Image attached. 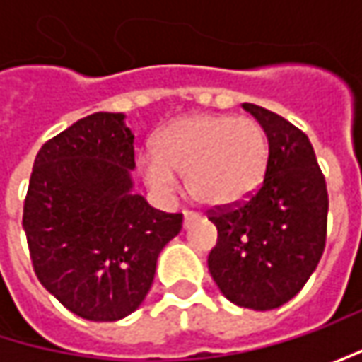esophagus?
Here are the masks:
<instances>
[{"mask_svg":"<svg viewBox=\"0 0 362 362\" xmlns=\"http://www.w3.org/2000/svg\"><path fill=\"white\" fill-rule=\"evenodd\" d=\"M197 219H199V216H197V214L185 211V214H183V228H185V230H189V226H191V223H195Z\"/></svg>","mask_w":362,"mask_h":362,"instance_id":"esophagus-1","label":"esophagus"}]
</instances>
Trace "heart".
<instances>
[{
    "label": "heart",
    "mask_w": 362,
    "mask_h": 362,
    "mask_svg": "<svg viewBox=\"0 0 362 362\" xmlns=\"http://www.w3.org/2000/svg\"><path fill=\"white\" fill-rule=\"evenodd\" d=\"M270 157L268 134L256 120L197 112L165 124L153 153L136 160L141 179L160 202H173L185 175L189 195L207 207H231L262 183Z\"/></svg>",
    "instance_id": "obj_1"
}]
</instances>
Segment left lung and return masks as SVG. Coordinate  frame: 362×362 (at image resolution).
<instances>
[{
    "mask_svg": "<svg viewBox=\"0 0 362 362\" xmlns=\"http://www.w3.org/2000/svg\"><path fill=\"white\" fill-rule=\"evenodd\" d=\"M242 106L268 134V167L247 202L209 216L217 243L207 266L219 292L235 306L272 310L294 298L320 262L327 183L304 132L262 106Z\"/></svg>",
    "mask_w": 362,
    "mask_h": 362,
    "instance_id": "left-lung-1",
    "label": "left lung"
}]
</instances>
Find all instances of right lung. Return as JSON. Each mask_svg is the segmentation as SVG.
<instances>
[{"instance_id":"right-lung-1","label":"right lung","mask_w":362,"mask_h":362,"mask_svg":"<svg viewBox=\"0 0 362 362\" xmlns=\"http://www.w3.org/2000/svg\"><path fill=\"white\" fill-rule=\"evenodd\" d=\"M124 119L94 112L49 139L23 203L37 280L92 322L120 320L143 304L160 250L183 223L134 193V134Z\"/></svg>"}]
</instances>
